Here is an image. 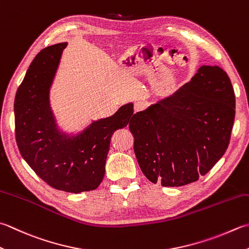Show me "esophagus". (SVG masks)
<instances>
[{
  "label": "esophagus",
  "instance_id": "1",
  "mask_svg": "<svg viewBox=\"0 0 249 249\" xmlns=\"http://www.w3.org/2000/svg\"><path fill=\"white\" fill-rule=\"evenodd\" d=\"M145 108H147V105L144 104V102H136V104L134 105V113H138V112L144 110Z\"/></svg>",
  "mask_w": 249,
  "mask_h": 249
}]
</instances>
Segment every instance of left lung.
I'll return each mask as SVG.
<instances>
[{"instance_id": "left-lung-1", "label": "left lung", "mask_w": 249, "mask_h": 249, "mask_svg": "<svg viewBox=\"0 0 249 249\" xmlns=\"http://www.w3.org/2000/svg\"><path fill=\"white\" fill-rule=\"evenodd\" d=\"M234 116L235 95L227 72L199 67L174 94L133 115L128 126L141 172L163 187L196 181L225 154Z\"/></svg>"}]
</instances>
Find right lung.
I'll list each match as a JSON object with an SVG mask.
<instances>
[{
	"label": "right lung",
	"mask_w": 249,
	"mask_h": 249,
	"mask_svg": "<svg viewBox=\"0 0 249 249\" xmlns=\"http://www.w3.org/2000/svg\"><path fill=\"white\" fill-rule=\"evenodd\" d=\"M66 47L67 43L48 46L31 62L15 97V131L22 158L38 177L57 190L80 193L101 183L112 135L128 125L134 105L92 121L77 134L59 129L50 94Z\"/></svg>",
	"instance_id": "1"
}]
</instances>
